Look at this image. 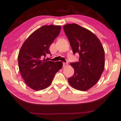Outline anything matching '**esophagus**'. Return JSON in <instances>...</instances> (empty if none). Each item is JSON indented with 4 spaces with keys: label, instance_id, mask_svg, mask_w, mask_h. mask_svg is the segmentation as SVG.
<instances>
[{
    "label": "esophagus",
    "instance_id": "esophagus-1",
    "mask_svg": "<svg viewBox=\"0 0 121 121\" xmlns=\"http://www.w3.org/2000/svg\"><path fill=\"white\" fill-rule=\"evenodd\" d=\"M67 65H68V63H65V62H63V67H66Z\"/></svg>",
    "mask_w": 121,
    "mask_h": 121
}]
</instances>
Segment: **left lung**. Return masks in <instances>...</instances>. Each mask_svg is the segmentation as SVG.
<instances>
[{
  "label": "left lung",
  "mask_w": 121,
  "mask_h": 121,
  "mask_svg": "<svg viewBox=\"0 0 121 121\" xmlns=\"http://www.w3.org/2000/svg\"><path fill=\"white\" fill-rule=\"evenodd\" d=\"M73 53H78L79 61L70 63L74 74L68 78L71 86L87 91L99 81L105 68V52L99 39L90 30L77 24L63 26Z\"/></svg>",
  "instance_id": "left-lung-1"
}]
</instances>
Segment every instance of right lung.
<instances>
[{
  "mask_svg": "<svg viewBox=\"0 0 121 121\" xmlns=\"http://www.w3.org/2000/svg\"><path fill=\"white\" fill-rule=\"evenodd\" d=\"M60 26H43L30 35L22 45L18 56L19 70L24 82L36 91L44 90L52 83L62 62L43 59L51 54L49 48L60 34Z\"/></svg>",
  "mask_w": 121,
  "mask_h": 121,
  "instance_id": "add662e5",
  "label": "right lung"
}]
</instances>
